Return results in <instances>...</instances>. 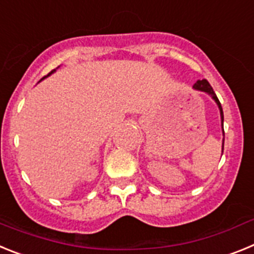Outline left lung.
Returning a JSON list of instances; mask_svg holds the SVG:
<instances>
[{
	"label": "left lung",
	"instance_id": "8db88e82",
	"mask_svg": "<svg viewBox=\"0 0 254 254\" xmlns=\"http://www.w3.org/2000/svg\"><path fill=\"white\" fill-rule=\"evenodd\" d=\"M193 87H194V89H196V90H199V91H205V93H207L208 95H211V96H212V99H214L215 102H216V104L219 105V109H220V116H221V123H223V122H224V113H223V108H221V104H220L219 99H217V96H216V94H215L214 89H212V87H211V85L208 84V81H207V80H205V78H203V80H198V81H197L196 84L193 85ZM223 150H224V143H223Z\"/></svg>",
	"mask_w": 254,
	"mask_h": 254
}]
</instances>
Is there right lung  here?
Segmentation results:
<instances>
[{
	"label": "right lung",
	"mask_w": 254,
	"mask_h": 254,
	"mask_svg": "<svg viewBox=\"0 0 254 254\" xmlns=\"http://www.w3.org/2000/svg\"><path fill=\"white\" fill-rule=\"evenodd\" d=\"M55 71H56V69H52L51 72H49V73H48V75H47V76H49V75H51V73H53V72H55ZM47 76H44V77H47ZM44 77H43V78H44Z\"/></svg>",
	"instance_id": "obj_1"
}]
</instances>
